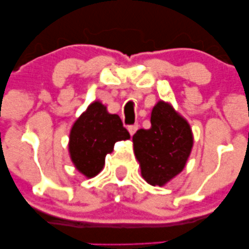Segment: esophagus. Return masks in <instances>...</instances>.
Here are the masks:
<instances>
[{
    "label": "esophagus",
    "instance_id": "obj_1",
    "mask_svg": "<svg viewBox=\"0 0 249 249\" xmlns=\"http://www.w3.org/2000/svg\"><path fill=\"white\" fill-rule=\"evenodd\" d=\"M128 132H130L131 136H133L134 132H136L137 130H138V124H133V125H130V126L127 127Z\"/></svg>",
    "mask_w": 249,
    "mask_h": 249
}]
</instances>
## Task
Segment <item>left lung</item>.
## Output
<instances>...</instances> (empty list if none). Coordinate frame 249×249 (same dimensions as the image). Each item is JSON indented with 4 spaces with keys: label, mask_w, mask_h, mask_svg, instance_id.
Segmentation results:
<instances>
[{
    "label": "left lung",
    "mask_w": 249,
    "mask_h": 249,
    "mask_svg": "<svg viewBox=\"0 0 249 249\" xmlns=\"http://www.w3.org/2000/svg\"><path fill=\"white\" fill-rule=\"evenodd\" d=\"M132 142L142 178L152 186H164L184 170L193 134L186 119L160 101L151 113V127L137 131Z\"/></svg>",
    "instance_id": "left-lung-1"
}]
</instances>
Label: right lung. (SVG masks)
I'll return each mask as SVG.
<instances>
[{"label": "right lung", "instance_id": "add662e5", "mask_svg": "<svg viewBox=\"0 0 249 249\" xmlns=\"http://www.w3.org/2000/svg\"><path fill=\"white\" fill-rule=\"evenodd\" d=\"M130 138L118 115H111L107 107L96 101L72 125L69 153L77 170L92 178L103 170L105 156L111 153L115 142Z\"/></svg>", "mask_w": 249, "mask_h": 249}]
</instances>
